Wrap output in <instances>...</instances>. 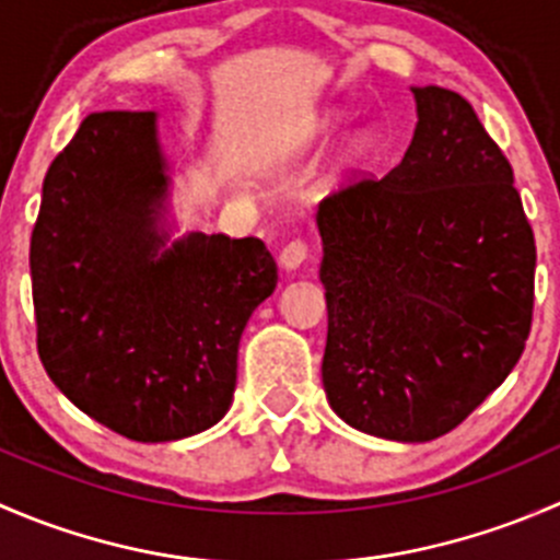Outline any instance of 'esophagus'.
<instances>
[{
    "mask_svg": "<svg viewBox=\"0 0 560 560\" xmlns=\"http://www.w3.org/2000/svg\"><path fill=\"white\" fill-rule=\"evenodd\" d=\"M306 257H308V244L303 238H295V241H290V244H287L284 248H281L279 262L284 265L287 270H295V268H301L303 262H306Z\"/></svg>",
    "mask_w": 560,
    "mask_h": 560,
    "instance_id": "34e87169",
    "label": "esophagus"
}]
</instances>
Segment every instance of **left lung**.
<instances>
[{
    "label": "left lung",
    "mask_w": 560,
    "mask_h": 560,
    "mask_svg": "<svg viewBox=\"0 0 560 560\" xmlns=\"http://www.w3.org/2000/svg\"><path fill=\"white\" fill-rule=\"evenodd\" d=\"M411 92L404 160L382 178L347 180L316 211L322 385L358 431L431 442L521 360L536 244L510 160L468 100L442 86Z\"/></svg>",
    "instance_id": "1"
}]
</instances>
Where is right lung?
Here are the masks:
<instances>
[{
  "mask_svg": "<svg viewBox=\"0 0 560 560\" xmlns=\"http://www.w3.org/2000/svg\"><path fill=\"white\" fill-rule=\"evenodd\" d=\"M167 184L156 113H92L50 162L32 230L39 360L132 442L195 436L228 415L241 332L279 281L259 238L165 246Z\"/></svg>",
  "mask_w": 560,
  "mask_h": 560,
  "instance_id": "right-lung-1",
  "label": "right lung"
}]
</instances>
